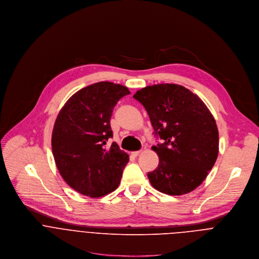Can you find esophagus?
Returning <instances> with one entry per match:
<instances>
[{"label":"esophagus","mask_w":259,"mask_h":259,"mask_svg":"<svg viewBox=\"0 0 259 259\" xmlns=\"http://www.w3.org/2000/svg\"><path fill=\"white\" fill-rule=\"evenodd\" d=\"M140 153H141V151H135V152H132V155L134 157H137V156H139Z\"/></svg>","instance_id":"esophagus-1"}]
</instances>
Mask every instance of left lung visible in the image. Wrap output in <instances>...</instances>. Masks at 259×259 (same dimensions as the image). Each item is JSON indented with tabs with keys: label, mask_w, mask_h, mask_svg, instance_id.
<instances>
[{
	"label": "left lung",
	"mask_w": 259,
	"mask_h": 259,
	"mask_svg": "<svg viewBox=\"0 0 259 259\" xmlns=\"http://www.w3.org/2000/svg\"><path fill=\"white\" fill-rule=\"evenodd\" d=\"M134 98L145 107L154 135L159 164L148 172L151 185L167 195L187 194L207 177L219 155L215 119L203 101L190 90L160 83L138 91Z\"/></svg>",
	"instance_id": "obj_1"
}]
</instances>
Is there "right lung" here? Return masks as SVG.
I'll list each match as a JSON object with an SVG mask.
<instances>
[{"label": "right lung", "mask_w": 259, "mask_h": 259, "mask_svg": "<svg viewBox=\"0 0 259 259\" xmlns=\"http://www.w3.org/2000/svg\"><path fill=\"white\" fill-rule=\"evenodd\" d=\"M131 94L121 84L100 81L88 85L65 103L52 133V151L63 180L78 193L97 198L119 186L130 158L113 142L110 119L116 103Z\"/></svg>", "instance_id": "1"}]
</instances>
